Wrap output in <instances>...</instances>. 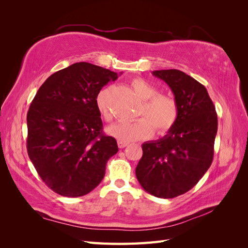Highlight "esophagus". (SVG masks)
Segmentation results:
<instances>
[{
    "instance_id": "1",
    "label": "esophagus",
    "mask_w": 248,
    "mask_h": 248,
    "mask_svg": "<svg viewBox=\"0 0 248 248\" xmlns=\"http://www.w3.org/2000/svg\"><path fill=\"white\" fill-rule=\"evenodd\" d=\"M127 145H128V142L127 141H122V140H118V146L120 149H123L125 148Z\"/></svg>"
}]
</instances>
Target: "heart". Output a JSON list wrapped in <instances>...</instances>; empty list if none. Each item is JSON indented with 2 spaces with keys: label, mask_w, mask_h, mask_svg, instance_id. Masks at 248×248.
I'll use <instances>...</instances> for the list:
<instances>
[{
  "label": "heart",
  "mask_w": 248,
  "mask_h": 248,
  "mask_svg": "<svg viewBox=\"0 0 248 248\" xmlns=\"http://www.w3.org/2000/svg\"><path fill=\"white\" fill-rule=\"evenodd\" d=\"M131 86L140 98L144 100L139 115L145 118L110 125L108 128L109 136L122 141H131L151 137L153 128L158 134L169 131L175 125L179 112L174 97L158 94V89L142 78L134 79ZM108 95L109 89L106 88L96 96L97 109L106 121H110L112 118L108 108Z\"/></svg>",
  "instance_id": "heart-1"
}]
</instances>
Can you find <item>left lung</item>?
<instances>
[{
  "label": "left lung",
  "instance_id": "8db88e82",
  "mask_svg": "<svg viewBox=\"0 0 248 248\" xmlns=\"http://www.w3.org/2000/svg\"><path fill=\"white\" fill-rule=\"evenodd\" d=\"M166 81L178 103L175 125L163 138L141 145L136 175L147 192L172 199L190 190L213 160L217 115L207 89L177 70H155Z\"/></svg>",
  "mask_w": 248,
  "mask_h": 248
}]
</instances>
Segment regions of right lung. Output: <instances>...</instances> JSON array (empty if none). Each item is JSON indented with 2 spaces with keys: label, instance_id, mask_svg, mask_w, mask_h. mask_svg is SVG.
<instances>
[{
  "label": "right lung",
  "instance_id": "obj_1",
  "mask_svg": "<svg viewBox=\"0 0 248 248\" xmlns=\"http://www.w3.org/2000/svg\"><path fill=\"white\" fill-rule=\"evenodd\" d=\"M118 77L100 66L74 63L51 74L30 106L28 155L42 181L60 196L92 191L118 152L117 140L102 134L96 107L100 90Z\"/></svg>",
  "mask_w": 248,
  "mask_h": 248
}]
</instances>
